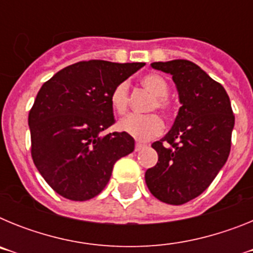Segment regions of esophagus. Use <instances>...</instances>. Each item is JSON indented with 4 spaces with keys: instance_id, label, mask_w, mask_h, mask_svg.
I'll return each mask as SVG.
<instances>
[{
    "instance_id": "1",
    "label": "esophagus",
    "mask_w": 253,
    "mask_h": 253,
    "mask_svg": "<svg viewBox=\"0 0 253 253\" xmlns=\"http://www.w3.org/2000/svg\"><path fill=\"white\" fill-rule=\"evenodd\" d=\"M144 147H146V146H144V144H143V143L137 142V143H135V152H139L140 149L144 148Z\"/></svg>"
}]
</instances>
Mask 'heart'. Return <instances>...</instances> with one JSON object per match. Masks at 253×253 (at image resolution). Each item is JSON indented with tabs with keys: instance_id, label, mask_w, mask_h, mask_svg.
I'll return each instance as SVG.
<instances>
[{
	"instance_id": "heart-1",
	"label": "heart",
	"mask_w": 253,
	"mask_h": 253,
	"mask_svg": "<svg viewBox=\"0 0 253 253\" xmlns=\"http://www.w3.org/2000/svg\"><path fill=\"white\" fill-rule=\"evenodd\" d=\"M140 84L153 95L148 111L158 110L165 116H169L172 113V102L167 99L169 84L165 78L154 73L143 76ZM110 102L113 110L116 114H124L128 110L129 105V86L126 82H120L113 88L110 93ZM119 130L129 134L137 140H149L160 135L163 130V123L157 114H130L125 116L118 124Z\"/></svg>"
}]
</instances>
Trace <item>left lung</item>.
I'll list each match as a JSON object with an SVG mask.
<instances>
[{
    "label": "left lung",
    "mask_w": 253,
    "mask_h": 253,
    "mask_svg": "<svg viewBox=\"0 0 253 253\" xmlns=\"http://www.w3.org/2000/svg\"><path fill=\"white\" fill-rule=\"evenodd\" d=\"M151 66L172 76L181 107L171 130L152 144L158 162L144 177L154 198L181 205L204 193L227 162L234 115L224 87L193 62Z\"/></svg>",
    "instance_id": "obj_1"
}]
</instances>
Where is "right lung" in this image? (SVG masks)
<instances>
[{"label":"right lung","mask_w":253,"mask_h":253,"mask_svg":"<svg viewBox=\"0 0 253 253\" xmlns=\"http://www.w3.org/2000/svg\"><path fill=\"white\" fill-rule=\"evenodd\" d=\"M146 63L84 60L42 86L29 113L31 157L49 186L84 202L99 195L118 160L134 151L129 134L101 131L115 123L110 93Z\"/></svg>","instance_id":"right-lung-1"}]
</instances>
